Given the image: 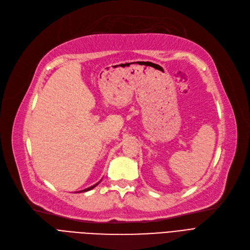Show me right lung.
<instances>
[{"instance_id":"obj_1","label":"right lung","mask_w":250,"mask_h":250,"mask_svg":"<svg viewBox=\"0 0 250 250\" xmlns=\"http://www.w3.org/2000/svg\"><path fill=\"white\" fill-rule=\"evenodd\" d=\"M99 182H100V181H99ZM99 182H98V183H99ZM98 183H96V185L92 186V187H90V188H85V189H83V190H81V191H79V192H82V191H83V192H85V191H88V190H90V189H93V188L98 185Z\"/></svg>"}]
</instances>
